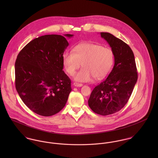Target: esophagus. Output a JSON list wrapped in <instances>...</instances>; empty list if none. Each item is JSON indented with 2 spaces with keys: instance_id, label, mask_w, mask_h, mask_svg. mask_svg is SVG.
Here are the masks:
<instances>
[{
  "instance_id": "obj_1",
  "label": "esophagus",
  "mask_w": 158,
  "mask_h": 158,
  "mask_svg": "<svg viewBox=\"0 0 158 158\" xmlns=\"http://www.w3.org/2000/svg\"><path fill=\"white\" fill-rule=\"evenodd\" d=\"M73 86H75L76 87H81L83 86V84L78 83H73Z\"/></svg>"
}]
</instances>
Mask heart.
<instances>
[{
	"mask_svg": "<svg viewBox=\"0 0 158 158\" xmlns=\"http://www.w3.org/2000/svg\"><path fill=\"white\" fill-rule=\"evenodd\" d=\"M111 49L102 45L84 43L76 45L72 52L63 55V64L66 72L72 76L81 65L83 68L74 75V80L88 82L94 77L95 80L104 78L114 63Z\"/></svg>",
	"mask_w": 158,
	"mask_h": 158,
	"instance_id": "1",
	"label": "heart"
}]
</instances>
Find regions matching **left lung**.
Instances as JSON below:
<instances>
[{
    "label": "left lung",
    "mask_w": 158,
    "mask_h": 158,
    "mask_svg": "<svg viewBox=\"0 0 158 158\" xmlns=\"http://www.w3.org/2000/svg\"><path fill=\"white\" fill-rule=\"evenodd\" d=\"M100 35L111 47L114 66L108 77L94 88L88 105L94 113L107 115L118 112L127 103L137 80V72L130 46L110 33Z\"/></svg>",
    "instance_id": "8db88e82"
}]
</instances>
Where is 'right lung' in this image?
Wrapping results in <instances>:
<instances>
[{"mask_svg":"<svg viewBox=\"0 0 158 158\" xmlns=\"http://www.w3.org/2000/svg\"><path fill=\"white\" fill-rule=\"evenodd\" d=\"M72 36H41L28 43L17 56L16 89L25 105L37 114L51 116L66 105L72 88L63 70V55L69 45L65 37Z\"/></svg>","mask_w":158,"mask_h":158,"instance_id":"1","label":"right lung"}]
</instances>
